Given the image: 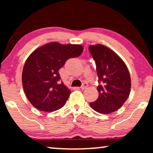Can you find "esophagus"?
<instances>
[{
  "mask_svg": "<svg viewBox=\"0 0 153 153\" xmlns=\"http://www.w3.org/2000/svg\"><path fill=\"white\" fill-rule=\"evenodd\" d=\"M88 86V84L87 83H83V84H82V85H81V88L82 89V90H85V89L87 88Z\"/></svg>",
  "mask_w": 153,
  "mask_h": 153,
  "instance_id": "34e87169",
  "label": "esophagus"
}]
</instances>
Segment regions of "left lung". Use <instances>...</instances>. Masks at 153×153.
Here are the masks:
<instances>
[{"label":"left lung","mask_w":153,"mask_h":153,"mask_svg":"<svg viewBox=\"0 0 153 153\" xmlns=\"http://www.w3.org/2000/svg\"><path fill=\"white\" fill-rule=\"evenodd\" d=\"M96 63L99 97L90 105L95 111L107 114L118 110L128 98L131 78L123 60L111 49L100 45L88 47Z\"/></svg>","instance_id":"1"}]
</instances>
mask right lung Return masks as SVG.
Wrapping results in <instances>:
<instances>
[{"label": "right lung", "mask_w": 153, "mask_h": 153, "mask_svg": "<svg viewBox=\"0 0 153 153\" xmlns=\"http://www.w3.org/2000/svg\"><path fill=\"white\" fill-rule=\"evenodd\" d=\"M80 45L51 42L35 50L25 62L22 84L31 104L39 111L52 112L65 104L71 93L62 81L58 70L70 58L79 57Z\"/></svg>", "instance_id": "right-lung-1"}]
</instances>
